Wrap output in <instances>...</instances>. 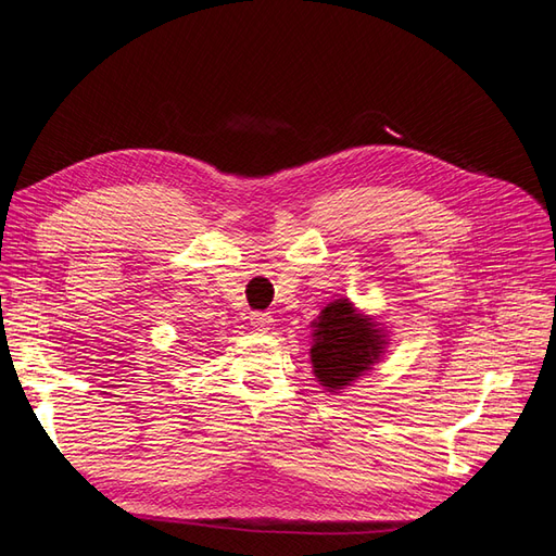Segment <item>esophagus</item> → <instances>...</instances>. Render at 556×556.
Segmentation results:
<instances>
[{
	"label": "esophagus",
	"instance_id": "esophagus-1",
	"mask_svg": "<svg viewBox=\"0 0 556 556\" xmlns=\"http://www.w3.org/2000/svg\"><path fill=\"white\" fill-rule=\"evenodd\" d=\"M251 326L258 331H267L273 326V315L269 312H251Z\"/></svg>",
	"mask_w": 556,
	"mask_h": 556
}]
</instances>
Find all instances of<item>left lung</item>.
<instances>
[{"label": "left lung", "mask_w": 556, "mask_h": 556, "mask_svg": "<svg viewBox=\"0 0 556 556\" xmlns=\"http://www.w3.org/2000/svg\"><path fill=\"white\" fill-rule=\"evenodd\" d=\"M382 345L386 340L374 321L359 317L348 301H336L315 321L309 350L315 376L329 390L345 388L380 357Z\"/></svg>", "instance_id": "obj_1"}]
</instances>
